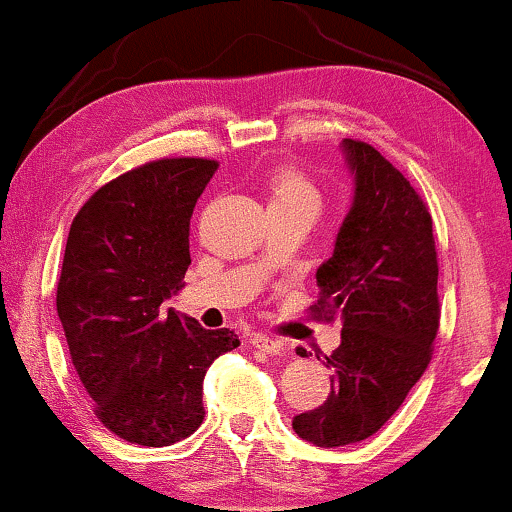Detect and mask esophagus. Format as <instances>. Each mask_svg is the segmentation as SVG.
<instances>
[{
    "mask_svg": "<svg viewBox=\"0 0 512 512\" xmlns=\"http://www.w3.org/2000/svg\"><path fill=\"white\" fill-rule=\"evenodd\" d=\"M250 345L262 349V352H267V354H278L283 349L281 340L271 338V335H264V333H252L250 335Z\"/></svg>",
    "mask_w": 512,
    "mask_h": 512,
    "instance_id": "1",
    "label": "esophagus"
}]
</instances>
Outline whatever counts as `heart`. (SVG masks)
Returning a JSON list of instances; mask_svg holds the SVG:
<instances>
[{"label":"heart","instance_id":"heart-1","mask_svg":"<svg viewBox=\"0 0 512 512\" xmlns=\"http://www.w3.org/2000/svg\"><path fill=\"white\" fill-rule=\"evenodd\" d=\"M269 205H304L319 208V189L312 179L295 165H278L267 179Z\"/></svg>","mask_w":512,"mask_h":512}]
</instances>
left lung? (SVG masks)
<instances>
[{"mask_svg": "<svg viewBox=\"0 0 512 512\" xmlns=\"http://www.w3.org/2000/svg\"><path fill=\"white\" fill-rule=\"evenodd\" d=\"M342 148L357 189L333 257L316 271L319 300L309 307L316 319L342 323V342L323 357L333 371L326 401L293 418L297 435L326 449L383 428L428 368L439 331L428 205L371 144L345 139Z\"/></svg>", "mask_w": 512, "mask_h": 512, "instance_id": "1", "label": "left lung"}]
</instances>
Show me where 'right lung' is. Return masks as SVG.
I'll use <instances>...</instances> for the list:
<instances>
[{
    "mask_svg": "<svg viewBox=\"0 0 512 512\" xmlns=\"http://www.w3.org/2000/svg\"><path fill=\"white\" fill-rule=\"evenodd\" d=\"M210 158H160L134 167L77 212L56 288V312L96 418L141 446H170L205 418L203 378L241 345L229 328L205 331L160 309L191 264V215Z\"/></svg>",
    "mask_w": 512,
    "mask_h": 512,
    "instance_id": "add662e5",
    "label": "right lung"
}]
</instances>
